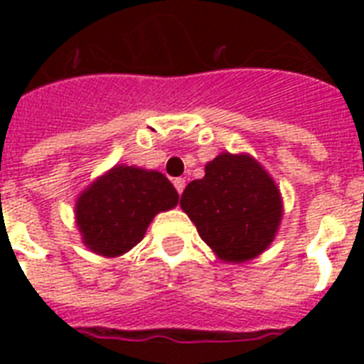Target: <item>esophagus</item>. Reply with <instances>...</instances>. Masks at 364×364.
<instances>
[{
  "mask_svg": "<svg viewBox=\"0 0 364 364\" xmlns=\"http://www.w3.org/2000/svg\"><path fill=\"white\" fill-rule=\"evenodd\" d=\"M173 187H176L177 193L181 194L183 191H185V179H183V177H176V179H173Z\"/></svg>",
  "mask_w": 364,
  "mask_h": 364,
  "instance_id": "34e87169",
  "label": "esophagus"
}]
</instances>
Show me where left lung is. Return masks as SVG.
<instances>
[{"label": "left lung", "instance_id": "8db88e82", "mask_svg": "<svg viewBox=\"0 0 364 364\" xmlns=\"http://www.w3.org/2000/svg\"><path fill=\"white\" fill-rule=\"evenodd\" d=\"M183 211L200 238L225 262H245L264 251L282 223L279 188L249 154L221 153L205 176L183 191Z\"/></svg>", "mask_w": 364, "mask_h": 364}]
</instances>
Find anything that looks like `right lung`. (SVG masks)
Instances as JSON below:
<instances>
[{"label": "right lung", "mask_w": 364, "mask_h": 364, "mask_svg": "<svg viewBox=\"0 0 364 364\" xmlns=\"http://www.w3.org/2000/svg\"><path fill=\"white\" fill-rule=\"evenodd\" d=\"M177 202L179 194L160 171L115 166L82 191L75 204L77 227L94 253L119 257L141 242L156 213Z\"/></svg>", "instance_id": "1"}]
</instances>
